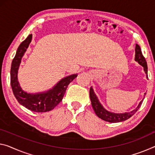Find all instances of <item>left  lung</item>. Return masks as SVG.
<instances>
[{
    "instance_id": "8db88e82",
    "label": "left lung",
    "mask_w": 155,
    "mask_h": 155,
    "mask_svg": "<svg viewBox=\"0 0 155 155\" xmlns=\"http://www.w3.org/2000/svg\"><path fill=\"white\" fill-rule=\"evenodd\" d=\"M135 60L138 61V63L143 66L144 68V71L146 73V76L147 78V62L146 61V59L143 55L141 48L138 44H136L135 48ZM89 95H90V99H91V105L92 107L94 109V110L96 113V115L98 116L100 118L102 119V120L107 121L109 123H118V122H122L127 120L128 118H130L131 116H132L134 114L137 112L138 109L141 107L143 101L140 102V103L137 108L134 110H133L131 112L124 113V114H114L109 112V111H107L106 109L103 108V107L101 105V104L100 103V102L96 97V94H94V90H93L92 87L90 88L89 91Z\"/></svg>"
}]
</instances>
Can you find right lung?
Listing matches in <instances>:
<instances>
[{
  "label": "right lung",
  "instance_id": "1",
  "mask_svg": "<svg viewBox=\"0 0 155 155\" xmlns=\"http://www.w3.org/2000/svg\"><path fill=\"white\" fill-rule=\"evenodd\" d=\"M32 37V35H28L18 48L16 55L12 62L10 84L14 96L21 105L35 112H46L52 110L62 101L68 85L77 77L78 75H71L64 78L59 81L54 88L46 93L30 94L23 91L18 84L17 73L21 58L31 42Z\"/></svg>",
  "mask_w": 155,
  "mask_h": 155
}]
</instances>
